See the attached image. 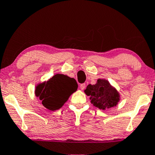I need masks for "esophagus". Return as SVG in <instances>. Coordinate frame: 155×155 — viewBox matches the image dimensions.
I'll return each instance as SVG.
<instances>
[{
    "instance_id": "34e87169",
    "label": "esophagus",
    "mask_w": 155,
    "mask_h": 155,
    "mask_svg": "<svg viewBox=\"0 0 155 155\" xmlns=\"http://www.w3.org/2000/svg\"><path fill=\"white\" fill-rule=\"evenodd\" d=\"M80 88L81 89V90H84V89L86 88V84H80Z\"/></svg>"
}]
</instances>
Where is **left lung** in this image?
Masks as SVG:
<instances>
[{
  "label": "left lung",
  "mask_w": 155,
  "mask_h": 155,
  "mask_svg": "<svg viewBox=\"0 0 155 155\" xmlns=\"http://www.w3.org/2000/svg\"><path fill=\"white\" fill-rule=\"evenodd\" d=\"M84 92L90 97L91 103L100 110L113 107L120 100L119 93L105 79L100 78L96 84H89Z\"/></svg>",
  "instance_id": "8db88e82"
}]
</instances>
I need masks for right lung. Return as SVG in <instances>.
Wrapping results in <instances>:
<instances>
[{"label":"right lung","mask_w":155,"mask_h":155,"mask_svg":"<svg viewBox=\"0 0 155 155\" xmlns=\"http://www.w3.org/2000/svg\"><path fill=\"white\" fill-rule=\"evenodd\" d=\"M77 88L74 78L58 74L47 81L39 84L36 87L35 94L45 108L55 111L62 107Z\"/></svg>","instance_id":"add662e5"}]
</instances>
